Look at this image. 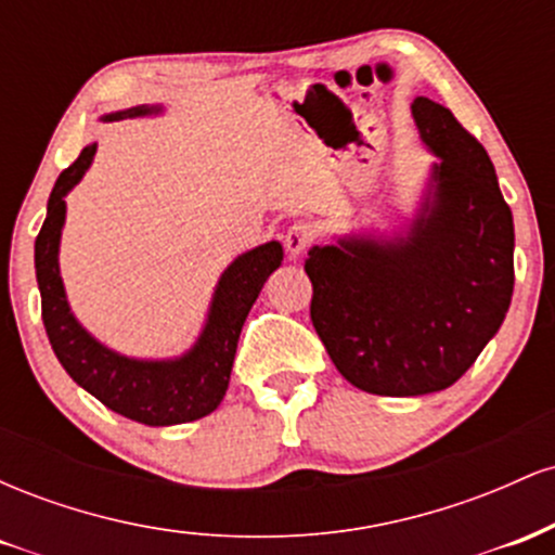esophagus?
<instances>
[{
	"label": "esophagus",
	"mask_w": 555,
	"mask_h": 555,
	"mask_svg": "<svg viewBox=\"0 0 555 555\" xmlns=\"http://www.w3.org/2000/svg\"><path fill=\"white\" fill-rule=\"evenodd\" d=\"M315 240V229L305 221H297V224L289 227V232L284 234V247L289 253V258H299L310 247V242Z\"/></svg>",
	"instance_id": "1"
}]
</instances>
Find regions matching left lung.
<instances>
[{
    "instance_id": "left-lung-1",
    "label": "left lung",
    "mask_w": 555,
    "mask_h": 555,
    "mask_svg": "<svg viewBox=\"0 0 555 555\" xmlns=\"http://www.w3.org/2000/svg\"><path fill=\"white\" fill-rule=\"evenodd\" d=\"M430 151L410 219L313 245L310 318L331 362L378 397L443 391L499 334L514 292V219L493 162L436 101H412Z\"/></svg>"
}]
</instances>
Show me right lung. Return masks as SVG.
Listing matches in <instances>:
<instances>
[{
	"mask_svg": "<svg viewBox=\"0 0 555 555\" xmlns=\"http://www.w3.org/2000/svg\"><path fill=\"white\" fill-rule=\"evenodd\" d=\"M164 104H140L104 114L101 122L162 117ZM99 143H88L78 162L60 175L47 203V221L36 237V282L49 344L69 378L112 412L151 428L193 423L211 415L224 399L242 323L250 313L266 279L282 266L279 240L263 242L237 256L221 271L195 341L171 358H132L106 347L78 321L60 271L62 229L67 195L91 169Z\"/></svg>",
	"mask_w": 555,
	"mask_h": 555,
	"instance_id": "1",
	"label": "right lung"
}]
</instances>
